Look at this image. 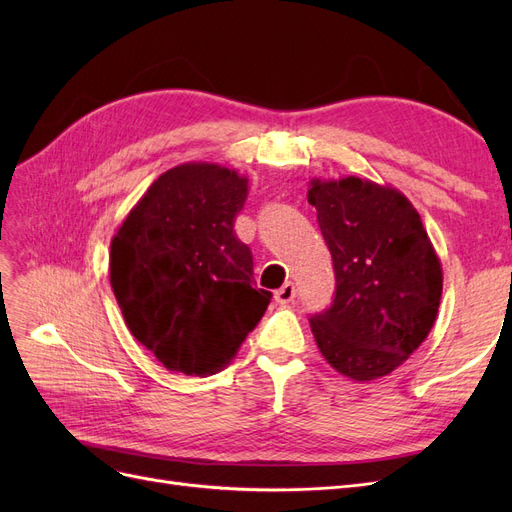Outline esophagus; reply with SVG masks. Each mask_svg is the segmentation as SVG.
<instances>
[{"instance_id":"1","label":"esophagus","mask_w":512,"mask_h":512,"mask_svg":"<svg viewBox=\"0 0 512 512\" xmlns=\"http://www.w3.org/2000/svg\"><path fill=\"white\" fill-rule=\"evenodd\" d=\"M273 297H275L277 303H282V305H284V303H290L294 297H297V288H294L292 282H286L282 288L275 290Z\"/></svg>"}]
</instances>
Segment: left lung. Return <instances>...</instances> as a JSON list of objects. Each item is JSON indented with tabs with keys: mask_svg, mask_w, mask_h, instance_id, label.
I'll return each instance as SVG.
<instances>
[{
	"mask_svg": "<svg viewBox=\"0 0 512 512\" xmlns=\"http://www.w3.org/2000/svg\"><path fill=\"white\" fill-rule=\"evenodd\" d=\"M333 258L335 299L309 318L333 369L356 382L391 374L438 316L442 267L410 200L389 185L314 179L307 192Z\"/></svg>",
	"mask_w": 512,
	"mask_h": 512,
	"instance_id": "1",
	"label": "left lung"
}]
</instances>
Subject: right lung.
<instances>
[{
    "label": "right lung",
    "instance_id": "obj_1",
    "mask_svg": "<svg viewBox=\"0 0 512 512\" xmlns=\"http://www.w3.org/2000/svg\"><path fill=\"white\" fill-rule=\"evenodd\" d=\"M247 179L220 164L166 170L111 243V286L130 333L170 371L226 367L271 303L235 235Z\"/></svg>",
    "mask_w": 512,
    "mask_h": 512
}]
</instances>
